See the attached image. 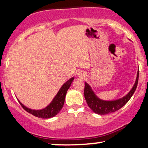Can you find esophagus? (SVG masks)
Returning a JSON list of instances; mask_svg holds the SVG:
<instances>
[{"mask_svg":"<svg viewBox=\"0 0 148 148\" xmlns=\"http://www.w3.org/2000/svg\"><path fill=\"white\" fill-rule=\"evenodd\" d=\"M80 77H84V75H82V74H81V76H80Z\"/></svg>","mask_w":148,"mask_h":148,"instance_id":"esophagus-1","label":"esophagus"}]
</instances>
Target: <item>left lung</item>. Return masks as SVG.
Listing matches in <instances>:
<instances>
[{
    "mask_svg": "<svg viewBox=\"0 0 148 148\" xmlns=\"http://www.w3.org/2000/svg\"><path fill=\"white\" fill-rule=\"evenodd\" d=\"M139 77V69L138 71L137 77H136V82L132 89L126 96L120 98L119 100H112V101H106L98 98L95 95L94 92L92 91L90 86L85 83V88H84V97H85L86 103L92 111L95 113L98 114H108L112 112L117 111L121 109L123 106H124L128 101L131 99L132 95H134L135 90L137 88L138 83Z\"/></svg>",
    "mask_w": 148,
    "mask_h": 148,
    "instance_id": "obj_1",
    "label": "left lung"
}]
</instances>
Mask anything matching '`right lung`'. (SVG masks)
I'll return each instance as SVG.
<instances>
[{"instance_id": "right-lung-1", "label": "right lung", "mask_w": 148, "mask_h": 148, "mask_svg": "<svg viewBox=\"0 0 148 148\" xmlns=\"http://www.w3.org/2000/svg\"><path fill=\"white\" fill-rule=\"evenodd\" d=\"M73 80H74V77L71 78L69 80L64 83L62 86L61 87V88L60 89L59 91H58V94L53 100V101L51 102V103L44 109H42V110H31V109L26 108L24 105H22L19 101V103H20L21 106L23 108L24 110H26L27 112L32 114L34 116H36V117L42 118V119H48V118L53 117L56 114H58L62 108L63 105H64L66 92H67L68 89L70 87Z\"/></svg>"}]
</instances>
